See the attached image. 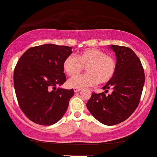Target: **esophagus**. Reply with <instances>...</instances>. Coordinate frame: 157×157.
Listing matches in <instances>:
<instances>
[{
	"mask_svg": "<svg viewBox=\"0 0 157 157\" xmlns=\"http://www.w3.org/2000/svg\"><path fill=\"white\" fill-rule=\"evenodd\" d=\"M80 90L81 89H77V88H74V91H75V92H79V91H80Z\"/></svg>",
	"mask_w": 157,
	"mask_h": 157,
	"instance_id": "esophagus-1",
	"label": "esophagus"
}]
</instances>
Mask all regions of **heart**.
<instances>
[{
	"label": "heart",
	"mask_w": 157,
	"mask_h": 157,
	"mask_svg": "<svg viewBox=\"0 0 157 157\" xmlns=\"http://www.w3.org/2000/svg\"><path fill=\"white\" fill-rule=\"evenodd\" d=\"M64 71L68 76L75 77L86 68L87 74L73 77L68 81L71 88L85 89L100 83L109 82L116 71V62L113 57L97 48H89L79 52L77 58L69 55L63 63Z\"/></svg>",
	"instance_id": "b5f03b06"
}]
</instances>
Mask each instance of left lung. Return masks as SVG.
Here are the masks:
<instances>
[{"label": "left lung", "mask_w": 157, "mask_h": 157, "mask_svg": "<svg viewBox=\"0 0 157 157\" xmlns=\"http://www.w3.org/2000/svg\"><path fill=\"white\" fill-rule=\"evenodd\" d=\"M117 58L114 76L102 89L105 93H93L86 106L96 120L106 125H117L134 112L140 103L145 73L141 61L132 49L117 45L109 46ZM109 89L113 90L106 96Z\"/></svg>", "instance_id": "8db88e82"}]
</instances>
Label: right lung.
Returning <instances> with one entry per match:
<instances>
[{"label": "right lung", "instance_id": "1", "mask_svg": "<svg viewBox=\"0 0 157 157\" xmlns=\"http://www.w3.org/2000/svg\"><path fill=\"white\" fill-rule=\"evenodd\" d=\"M72 48L48 44L29 48L14 71V87L20 108L35 123L52 125L63 117L74 90L60 86L66 81L63 63Z\"/></svg>", "mask_w": 157, "mask_h": 157}]
</instances>
